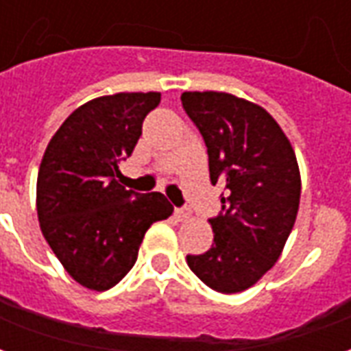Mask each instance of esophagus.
<instances>
[{
    "label": "esophagus",
    "instance_id": "obj_1",
    "mask_svg": "<svg viewBox=\"0 0 351 351\" xmlns=\"http://www.w3.org/2000/svg\"><path fill=\"white\" fill-rule=\"evenodd\" d=\"M175 214L180 220H186V218H190V208L188 206H178V208H175Z\"/></svg>",
    "mask_w": 351,
    "mask_h": 351
}]
</instances>
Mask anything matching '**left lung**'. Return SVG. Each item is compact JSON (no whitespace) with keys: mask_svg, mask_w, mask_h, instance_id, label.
Returning a JSON list of instances; mask_svg holds the SVG:
<instances>
[{"mask_svg":"<svg viewBox=\"0 0 351 351\" xmlns=\"http://www.w3.org/2000/svg\"><path fill=\"white\" fill-rule=\"evenodd\" d=\"M182 107L205 141L210 182L223 184L210 218V250L190 269L220 293L254 286L276 263L293 229L301 175L289 141L265 108L223 92H184Z\"/></svg>","mask_w":351,"mask_h":351,"instance_id":"obj_1","label":"left lung"}]
</instances>
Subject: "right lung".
I'll return each instance as SVG.
<instances>
[{
	"label": "right lung",
	"instance_id": "1",
	"mask_svg": "<svg viewBox=\"0 0 351 351\" xmlns=\"http://www.w3.org/2000/svg\"><path fill=\"white\" fill-rule=\"evenodd\" d=\"M161 93H114L69 114L50 138L37 175V216L47 243L80 286L105 291L131 271L154 221L173 205L116 182Z\"/></svg>",
	"mask_w": 351,
	"mask_h": 351
}]
</instances>
